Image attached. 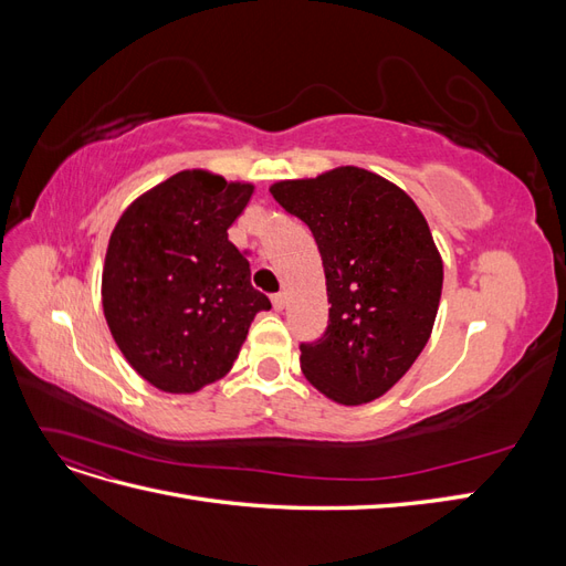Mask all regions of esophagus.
<instances>
[{"label": "esophagus", "mask_w": 566, "mask_h": 566, "mask_svg": "<svg viewBox=\"0 0 566 566\" xmlns=\"http://www.w3.org/2000/svg\"><path fill=\"white\" fill-rule=\"evenodd\" d=\"M271 304H273V310H276V312H283V310H285V295H283V293L273 295V297H271Z\"/></svg>", "instance_id": "esophagus-1"}]
</instances>
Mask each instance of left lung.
Listing matches in <instances>:
<instances>
[{"label": "left lung", "mask_w": 566, "mask_h": 566, "mask_svg": "<svg viewBox=\"0 0 566 566\" xmlns=\"http://www.w3.org/2000/svg\"><path fill=\"white\" fill-rule=\"evenodd\" d=\"M312 229L328 290V328L300 345L304 378L342 406L380 399L413 366L437 318L443 264L418 205L361 167L271 188Z\"/></svg>", "instance_id": "1"}]
</instances>
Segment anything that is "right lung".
I'll return each instance as SVG.
<instances>
[{"label":"right lung","instance_id":"1","mask_svg":"<svg viewBox=\"0 0 566 566\" xmlns=\"http://www.w3.org/2000/svg\"><path fill=\"white\" fill-rule=\"evenodd\" d=\"M254 186L184 169L136 198L111 233L101 302L111 335L146 382L191 394L231 370L271 302L229 241Z\"/></svg>","mask_w":566,"mask_h":566}]
</instances>
